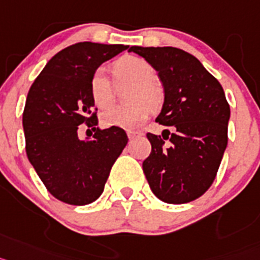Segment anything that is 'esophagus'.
Returning <instances> with one entry per match:
<instances>
[{
    "mask_svg": "<svg viewBox=\"0 0 260 260\" xmlns=\"http://www.w3.org/2000/svg\"><path fill=\"white\" fill-rule=\"evenodd\" d=\"M127 135H128V139L133 140V139H136V137H139L141 133L137 132V131H127Z\"/></svg>",
    "mask_w": 260,
    "mask_h": 260,
    "instance_id": "obj_1",
    "label": "esophagus"
}]
</instances>
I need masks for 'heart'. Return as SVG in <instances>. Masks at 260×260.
Returning <instances> with one entry per match:
<instances>
[{"mask_svg":"<svg viewBox=\"0 0 260 260\" xmlns=\"http://www.w3.org/2000/svg\"><path fill=\"white\" fill-rule=\"evenodd\" d=\"M112 74L117 85L132 83L128 92L131 105L115 106L102 114L106 127L132 129L148 117L150 107L157 108L162 103L161 87L155 83V71L144 58L127 56L117 60L112 67ZM90 95L98 108H107L114 101V87L103 69H96L90 78Z\"/></svg>","mask_w":260,"mask_h":260,"instance_id":"heart-1","label":"heart"}]
</instances>
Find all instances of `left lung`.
I'll list each match as a JSON object with an SVG mask.
<instances>
[{
	"instance_id": "obj_1",
	"label": "left lung",
	"mask_w": 260,
	"mask_h": 260,
	"mask_svg": "<svg viewBox=\"0 0 260 260\" xmlns=\"http://www.w3.org/2000/svg\"><path fill=\"white\" fill-rule=\"evenodd\" d=\"M158 72L165 102L155 121L161 136L148 133L150 155L143 170L153 193L169 204L200 198L212 186L228 145L230 107L222 86L195 56L174 47L129 48ZM168 132L170 138H165ZM169 138L171 143L164 144Z\"/></svg>"
}]
</instances>
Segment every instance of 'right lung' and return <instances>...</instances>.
Returning <instances> with one entry per match:
<instances>
[{
  "label": "right lung",
  "mask_w": 260,
  "mask_h": 260,
  "mask_svg": "<svg viewBox=\"0 0 260 260\" xmlns=\"http://www.w3.org/2000/svg\"><path fill=\"white\" fill-rule=\"evenodd\" d=\"M127 48L76 43L56 53L28 90L22 119L27 157L49 193L60 202H95L127 145V133L121 128H96L98 110L89 87L96 68ZM81 126L96 131L92 140L78 139Z\"/></svg>",
  "instance_id": "1"
}]
</instances>
